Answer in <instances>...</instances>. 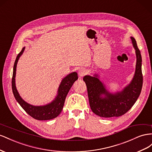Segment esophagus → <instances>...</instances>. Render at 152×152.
<instances>
[{"instance_id":"34e87169","label":"esophagus","mask_w":152,"mask_h":152,"mask_svg":"<svg viewBox=\"0 0 152 152\" xmlns=\"http://www.w3.org/2000/svg\"><path fill=\"white\" fill-rule=\"evenodd\" d=\"M87 74V71L85 68H81L78 71V75L80 77H83Z\"/></svg>"}]
</instances>
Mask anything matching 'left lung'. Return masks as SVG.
<instances>
[{"label":"left lung","mask_w":152,"mask_h":152,"mask_svg":"<svg viewBox=\"0 0 152 152\" xmlns=\"http://www.w3.org/2000/svg\"><path fill=\"white\" fill-rule=\"evenodd\" d=\"M136 55V71L133 79L121 92L112 94L106 90L105 85L99 80L97 75H86L83 77L87 87L91 110L95 115L103 118L118 117L124 115L133 106L141 92L142 75V58L136 41L131 37Z\"/></svg>","instance_id":"obj_1"}]
</instances>
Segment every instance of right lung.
Wrapping results in <instances>:
<instances>
[{"label": "right lung", "instance_id": "1", "mask_svg": "<svg viewBox=\"0 0 152 152\" xmlns=\"http://www.w3.org/2000/svg\"><path fill=\"white\" fill-rule=\"evenodd\" d=\"M25 50L23 47L19 54L17 55L13 67V73L12 77V90L16 101L18 102L21 107L31 116L34 119L38 120H48L57 117L61 113L64 105L65 100L69 90L71 89L75 81L78 78L77 74L73 72L67 75L62 80L58 89L57 95L51 102L44 106H33L25 102L20 97L15 85V76L16 66L20 56L23 54Z\"/></svg>", "mask_w": 152, "mask_h": 152}]
</instances>
